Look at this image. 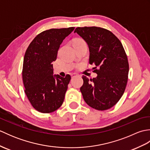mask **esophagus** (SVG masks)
<instances>
[{"mask_svg":"<svg viewBox=\"0 0 150 150\" xmlns=\"http://www.w3.org/2000/svg\"><path fill=\"white\" fill-rule=\"evenodd\" d=\"M76 76H78V75L77 74V73H71V77L72 78L74 77H76Z\"/></svg>","mask_w":150,"mask_h":150,"instance_id":"1","label":"esophagus"}]
</instances>
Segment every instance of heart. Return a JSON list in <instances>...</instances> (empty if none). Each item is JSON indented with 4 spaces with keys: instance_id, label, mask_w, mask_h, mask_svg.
<instances>
[{
    "instance_id": "heart-1",
    "label": "heart",
    "mask_w": 150,
    "mask_h": 150,
    "mask_svg": "<svg viewBox=\"0 0 150 150\" xmlns=\"http://www.w3.org/2000/svg\"><path fill=\"white\" fill-rule=\"evenodd\" d=\"M75 42H85L83 40L81 39H77L75 41Z\"/></svg>"
}]
</instances>
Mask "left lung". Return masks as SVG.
<instances>
[{
	"instance_id": "obj_1",
	"label": "left lung",
	"mask_w": 150,
	"mask_h": 150,
	"mask_svg": "<svg viewBox=\"0 0 150 150\" xmlns=\"http://www.w3.org/2000/svg\"><path fill=\"white\" fill-rule=\"evenodd\" d=\"M87 43L90 64L95 65L97 77L82 76L81 91L84 101L97 110H108L122 96L128 82V58L119 39L99 27H78L75 30ZM98 69H97L96 68Z\"/></svg>"
}]
</instances>
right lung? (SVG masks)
Instances as JSON below:
<instances>
[{"mask_svg":"<svg viewBox=\"0 0 150 150\" xmlns=\"http://www.w3.org/2000/svg\"><path fill=\"white\" fill-rule=\"evenodd\" d=\"M74 29L71 27L44 31L35 37L25 53L22 68L25 93L39 112L52 113L63 103L71 77L53 75V62L57 59L63 40Z\"/></svg>","mask_w":150,"mask_h":150,"instance_id":"obj_1","label":"right lung"}]
</instances>
